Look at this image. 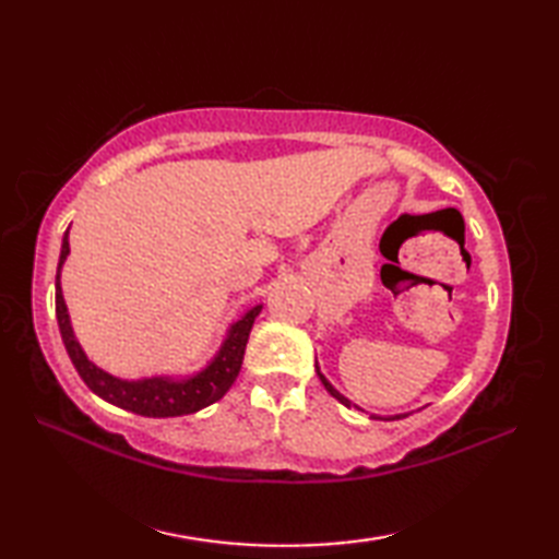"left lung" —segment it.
<instances>
[{"label": "left lung", "instance_id": "1", "mask_svg": "<svg viewBox=\"0 0 559 559\" xmlns=\"http://www.w3.org/2000/svg\"><path fill=\"white\" fill-rule=\"evenodd\" d=\"M314 367H317V374H319V379H322V384H324V389L329 391V394H331V396H334L336 401H341V403H343V406H348V408H350V406H355V403H353V401H348L346 396H343V394H338V391H336L334 386H331V382H329V379H326V377L322 374V370H319V365H314ZM355 408H358V411H362L360 406H355ZM370 418H372V420H382V418H379V415H370ZM399 418H406V415H394V420H399ZM384 420H386V418H384ZM389 420H391V418H389Z\"/></svg>", "mask_w": 559, "mask_h": 559}]
</instances>
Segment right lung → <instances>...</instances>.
<instances>
[{
	"label": "right lung",
	"mask_w": 559,
	"mask_h": 559,
	"mask_svg": "<svg viewBox=\"0 0 559 559\" xmlns=\"http://www.w3.org/2000/svg\"><path fill=\"white\" fill-rule=\"evenodd\" d=\"M69 254V228L62 237V252H59L57 264V281H55V310H57V324L59 334H62L64 348L69 353L71 362H74L79 377L86 382V386L105 399L112 406H120L124 411H132L136 415H146V418H177V415H189L201 408L211 406L218 399L225 396V391L233 386V382L240 374L245 348L249 331L254 326V319L261 312V305L247 310L245 317L228 329V336L221 343V350L213 355V360L204 370L187 377V379H173V377H148V379H129L112 377L98 365H93L79 341L71 331L69 312L62 298V286H59V273Z\"/></svg>",
	"instance_id": "right-lung-1"
}]
</instances>
